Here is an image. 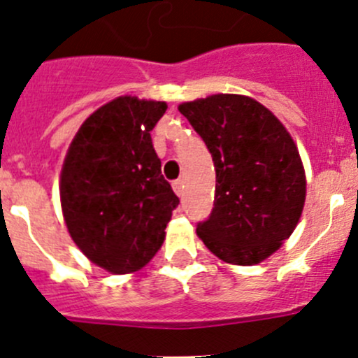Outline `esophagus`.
<instances>
[{"instance_id":"1","label":"esophagus","mask_w":358,"mask_h":358,"mask_svg":"<svg viewBox=\"0 0 358 358\" xmlns=\"http://www.w3.org/2000/svg\"><path fill=\"white\" fill-rule=\"evenodd\" d=\"M173 190H175L176 196H182V194H183V180H175V182H173Z\"/></svg>"}]
</instances>
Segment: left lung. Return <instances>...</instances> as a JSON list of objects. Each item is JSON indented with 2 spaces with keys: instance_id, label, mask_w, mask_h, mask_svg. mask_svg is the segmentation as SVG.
Returning <instances> with one entry per match:
<instances>
[{
  "instance_id": "obj_1",
  "label": "left lung",
  "mask_w": 358,
  "mask_h": 358,
  "mask_svg": "<svg viewBox=\"0 0 358 358\" xmlns=\"http://www.w3.org/2000/svg\"><path fill=\"white\" fill-rule=\"evenodd\" d=\"M178 110L204 140L216 171L215 208L197 236L220 259L256 265L291 236L305 206L301 157L282 122L243 95H211Z\"/></svg>"
}]
</instances>
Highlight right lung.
Returning a JSON list of instances; mask_svg holds the SVG:
<instances>
[{
    "mask_svg": "<svg viewBox=\"0 0 358 358\" xmlns=\"http://www.w3.org/2000/svg\"><path fill=\"white\" fill-rule=\"evenodd\" d=\"M166 109L164 102L119 96L93 112L69 147L60 175L67 230L107 272L145 266L180 204L150 136Z\"/></svg>",
    "mask_w": 358,
    "mask_h": 358,
    "instance_id": "right-lung-1",
    "label": "right lung"
}]
</instances>
